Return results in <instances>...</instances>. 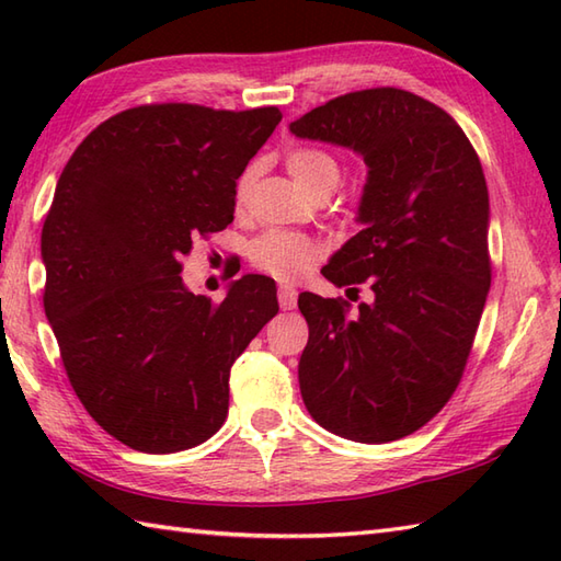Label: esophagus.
Here are the masks:
<instances>
[{"label":"esophagus","mask_w":561,"mask_h":561,"mask_svg":"<svg viewBox=\"0 0 561 561\" xmlns=\"http://www.w3.org/2000/svg\"><path fill=\"white\" fill-rule=\"evenodd\" d=\"M296 296H299V294H296L294 287H289V284H282L279 294H277L282 311H294V308H296Z\"/></svg>","instance_id":"esophagus-1"}]
</instances>
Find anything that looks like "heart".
Segmentation results:
<instances>
[{
  "instance_id": "1",
  "label": "heart",
  "mask_w": 561,
  "mask_h": 561,
  "mask_svg": "<svg viewBox=\"0 0 561 561\" xmlns=\"http://www.w3.org/2000/svg\"><path fill=\"white\" fill-rule=\"evenodd\" d=\"M287 169L294 175V181L313 197L328 193V190L332 193L340 183V163L323 149H294L287 157ZM248 178L250 173L241 181L238 195H243ZM320 255H323V248L313 238L291 231H267L255 238L253 245H250L253 265L277 279L301 277L304 272L316 265Z\"/></svg>"
}]
</instances>
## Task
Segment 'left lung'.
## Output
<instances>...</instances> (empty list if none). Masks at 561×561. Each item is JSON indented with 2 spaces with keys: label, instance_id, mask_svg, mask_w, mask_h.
Wrapping results in <instances>:
<instances>
[{
  "label": "left lung",
  "instance_id": "obj_1",
  "mask_svg": "<svg viewBox=\"0 0 561 561\" xmlns=\"http://www.w3.org/2000/svg\"><path fill=\"white\" fill-rule=\"evenodd\" d=\"M289 129L364 159L362 231L323 277L374 291L354 316L342 301L299 296L301 398L328 432L388 444L444 408L468 362L492 282L482 165L446 111L390 87L347 93Z\"/></svg>",
  "mask_w": 561,
  "mask_h": 561
}]
</instances>
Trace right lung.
<instances>
[{"instance_id": "add662e5", "label": "right lung", "mask_w": 561, "mask_h": 561, "mask_svg": "<svg viewBox=\"0 0 561 561\" xmlns=\"http://www.w3.org/2000/svg\"><path fill=\"white\" fill-rule=\"evenodd\" d=\"M279 121L139 105L93 129L59 175L41 236L45 316L81 404L129 448L217 434L233 362L279 311L262 274L233 279L221 304L181 277L193 238L233 221L236 181Z\"/></svg>"}]
</instances>
